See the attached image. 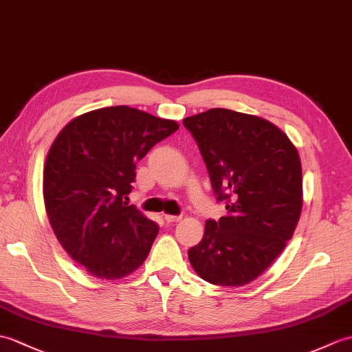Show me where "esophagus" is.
Masks as SVG:
<instances>
[{
	"label": "esophagus",
	"instance_id": "34e87169",
	"mask_svg": "<svg viewBox=\"0 0 352 352\" xmlns=\"http://www.w3.org/2000/svg\"><path fill=\"white\" fill-rule=\"evenodd\" d=\"M182 219V216H173V214H165V220L168 223H173V222H178V220Z\"/></svg>",
	"mask_w": 352,
	"mask_h": 352
}]
</instances>
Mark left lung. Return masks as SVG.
Instances as JSON below:
<instances>
[{"instance_id":"8db88e82","label":"left lung","mask_w":352,"mask_h":352,"mask_svg":"<svg viewBox=\"0 0 352 352\" xmlns=\"http://www.w3.org/2000/svg\"><path fill=\"white\" fill-rule=\"evenodd\" d=\"M183 124L226 208V216L207 220L189 261L204 280L241 287L273 263L296 230L303 206L298 153L280 129L249 113L213 108Z\"/></svg>"}]
</instances>
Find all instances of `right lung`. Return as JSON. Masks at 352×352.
I'll return each instance as SVG.
<instances>
[{"instance_id":"1","label":"right lung","mask_w":352,"mask_h":352,"mask_svg":"<svg viewBox=\"0 0 352 352\" xmlns=\"http://www.w3.org/2000/svg\"><path fill=\"white\" fill-rule=\"evenodd\" d=\"M175 130V121L111 106L76 117L56 136L43 174L47 217L89 274L120 279L148 256L159 225L126 201L136 163Z\"/></svg>"}]
</instances>
